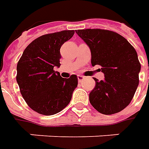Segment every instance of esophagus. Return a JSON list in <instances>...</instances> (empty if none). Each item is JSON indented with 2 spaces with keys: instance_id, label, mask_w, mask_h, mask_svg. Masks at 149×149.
Here are the masks:
<instances>
[{
  "instance_id": "1",
  "label": "esophagus",
  "mask_w": 149,
  "mask_h": 149,
  "mask_svg": "<svg viewBox=\"0 0 149 149\" xmlns=\"http://www.w3.org/2000/svg\"><path fill=\"white\" fill-rule=\"evenodd\" d=\"M77 78H78V80L80 82V81H82L84 79V76L81 75V74H79V75H77Z\"/></svg>"
}]
</instances>
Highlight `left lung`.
Masks as SVG:
<instances>
[{"mask_svg":"<svg viewBox=\"0 0 149 149\" xmlns=\"http://www.w3.org/2000/svg\"><path fill=\"white\" fill-rule=\"evenodd\" d=\"M89 45L91 64L101 66L104 79L94 78L89 102L103 114H113L129 105L138 88L141 65L133 45L116 32L103 29L78 30Z\"/></svg>","mask_w":149,"mask_h":149,"instance_id":"8db88e82","label":"left lung"}]
</instances>
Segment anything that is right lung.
Wrapping results in <instances>:
<instances>
[{
	"label": "right lung",
	"mask_w": 149,
	"mask_h": 149,
	"mask_svg": "<svg viewBox=\"0 0 149 149\" xmlns=\"http://www.w3.org/2000/svg\"><path fill=\"white\" fill-rule=\"evenodd\" d=\"M74 31L43 35L26 47L17 63L16 81L28 106L43 115H53L64 109L78 85L72 74L62 78L54 67L60 65V47L70 40Z\"/></svg>",
	"instance_id": "add662e5"
}]
</instances>
